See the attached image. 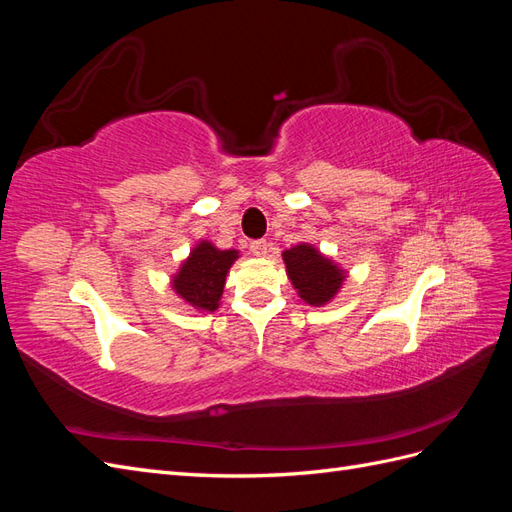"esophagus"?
<instances>
[{"label": "esophagus", "mask_w": 512, "mask_h": 512, "mask_svg": "<svg viewBox=\"0 0 512 512\" xmlns=\"http://www.w3.org/2000/svg\"><path fill=\"white\" fill-rule=\"evenodd\" d=\"M250 252L254 256H267L269 254V243L265 239H258V241H252L250 243Z\"/></svg>", "instance_id": "34e87169"}]
</instances>
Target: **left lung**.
I'll list each match as a JSON object with an SVG mask.
<instances>
[{"label":"left lung","mask_w":512,"mask_h":512,"mask_svg":"<svg viewBox=\"0 0 512 512\" xmlns=\"http://www.w3.org/2000/svg\"><path fill=\"white\" fill-rule=\"evenodd\" d=\"M292 286L309 305H324L342 286L344 275L331 260L320 256L312 245H297L284 252Z\"/></svg>","instance_id":"obj_1"}]
</instances>
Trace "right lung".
<instances>
[{
	"label": "right lung",
	"mask_w": 512,
	"mask_h": 512,
	"mask_svg": "<svg viewBox=\"0 0 512 512\" xmlns=\"http://www.w3.org/2000/svg\"><path fill=\"white\" fill-rule=\"evenodd\" d=\"M237 260L235 250H215L211 243H200L194 247L190 258L175 277V290L177 294L194 305L196 309H207L215 312L218 301L224 292L226 273L232 262Z\"/></svg>",
	"instance_id": "1"
}]
</instances>
